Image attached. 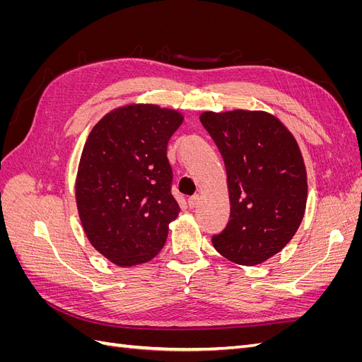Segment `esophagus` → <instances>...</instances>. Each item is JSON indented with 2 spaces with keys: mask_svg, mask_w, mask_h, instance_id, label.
Listing matches in <instances>:
<instances>
[{
  "mask_svg": "<svg viewBox=\"0 0 362 362\" xmlns=\"http://www.w3.org/2000/svg\"><path fill=\"white\" fill-rule=\"evenodd\" d=\"M198 204H199V196H198V194L190 196V198H189V206H190V208H194Z\"/></svg>",
  "mask_w": 362,
  "mask_h": 362,
  "instance_id": "34e87169",
  "label": "esophagus"
}]
</instances>
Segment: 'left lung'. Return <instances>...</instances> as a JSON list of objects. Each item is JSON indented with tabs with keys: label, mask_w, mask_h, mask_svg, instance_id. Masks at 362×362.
Instances as JSON below:
<instances>
[{
	"label": "left lung",
	"mask_w": 362,
	"mask_h": 362,
	"mask_svg": "<svg viewBox=\"0 0 362 362\" xmlns=\"http://www.w3.org/2000/svg\"><path fill=\"white\" fill-rule=\"evenodd\" d=\"M199 119L223 157L231 204L213 246L235 264H261L286 247L305 214L308 184L298 141L266 112H204Z\"/></svg>",
	"instance_id": "left-lung-1"
}]
</instances>
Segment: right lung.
Masks as SVG:
<instances>
[{
	"label": "right lung",
	"mask_w": 362,
	"mask_h": 362,
	"mask_svg": "<svg viewBox=\"0 0 362 362\" xmlns=\"http://www.w3.org/2000/svg\"><path fill=\"white\" fill-rule=\"evenodd\" d=\"M182 120L172 108L129 104L107 113L86 140L76 208L90 245L116 266L154 258L178 217L168 141Z\"/></svg>",
	"instance_id": "1"
}]
</instances>
